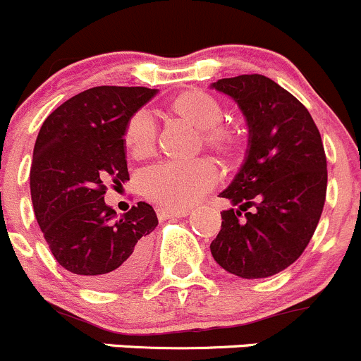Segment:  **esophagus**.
<instances>
[{"instance_id":"esophagus-1","label":"esophagus","mask_w":361,"mask_h":361,"mask_svg":"<svg viewBox=\"0 0 361 361\" xmlns=\"http://www.w3.org/2000/svg\"><path fill=\"white\" fill-rule=\"evenodd\" d=\"M189 214V210L185 209H169V207H159L158 216L159 219H170V217H185Z\"/></svg>"}]
</instances>
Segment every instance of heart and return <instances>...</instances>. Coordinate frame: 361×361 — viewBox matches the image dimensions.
<instances>
[{
    "instance_id": "b5f03b06",
    "label": "heart",
    "mask_w": 361,
    "mask_h": 361,
    "mask_svg": "<svg viewBox=\"0 0 361 361\" xmlns=\"http://www.w3.org/2000/svg\"><path fill=\"white\" fill-rule=\"evenodd\" d=\"M165 112L200 131L203 145L221 158L231 159L244 145V131L223 126L224 109L216 96L202 89H188L173 96ZM124 147L135 159L152 156L156 147V130L149 116L138 112L128 119L123 133ZM216 182V172L205 159L195 163H161L142 176V191L152 202L169 209H185L209 191Z\"/></svg>"
}]
</instances>
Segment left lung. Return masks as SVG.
I'll return each instance as SVG.
<instances>
[{"label":"left lung","instance_id":"8db88e82","mask_svg":"<svg viewBox=\"0 0 361 361\" xmlns=\"http://www.w3.org/2000/svg\"><path fill=\"white\" fill-rule=\"evenodd\" d=\"M244 114L245 158L219 196L230 200L210 244L214 259L242 279L276 276L297 262L319 223L326 156L309 110L263 75L210 84Z\"/></svg>","mask_w":361,"mask_h":361}]
</instances>
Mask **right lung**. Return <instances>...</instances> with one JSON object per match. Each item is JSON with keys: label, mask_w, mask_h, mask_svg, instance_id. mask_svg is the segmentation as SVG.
<instances>
[{"label": "right lung", "mask_w": 361, "mask_h": 361, "mask_svg": "<svg viewBox=\"0 0 361 361\" xmlns=\"http://www.w3.org/2000/svg\"><path fill=\"white\" fill-rule=\"evenodd\" d=\"M158 89L99 85L59 105L40 128L31 165L35 216L51 252L82 284L126 288L149 262L147 235L158 226L149 203L117 217L106 182L128 176L124 126Z\"/></svg>", "instance_id": "add662e5"}]
</instances>
